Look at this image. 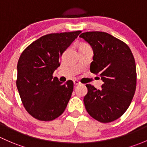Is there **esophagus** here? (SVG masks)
Segmentation results:
<instances>
[{"mask_svg": "<svg viewBox=\"0 0 147 147\" xmlns=\"http://www.w3.org/2000/svg\"><path fill=\"white\" fill-rule=\"evenodd\" d=\"M74 84L75 85V86H78V85L81 84V83H80L78 81H77V80H74Z\"/></svg>", "mask_w": 147, "mask_h": 147, "instance_id": "esophagus-1", "label": "esophagus"}]
</instances>
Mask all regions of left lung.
Masks as SVG:
<instances>
[{
    "mask_svg": "<svg viewBox=\"0 0 147 147\" xmlns=\"http://www.w3.org/2000/svg\"><path fill=\"white\" fill-rule=\"evenodd\" d=\"M79 37L93 49L90 71L103 82L100 90L86 84L85 107L96 120L113 122L126 112L135 93L137 70L133 54L125 42L108 33L87 32Z\"/></svg>",
    "mask_w": 147,
    "mask_h": 147,
    "instance_id": "1",
    "label": "left lung"
}]
</instances>
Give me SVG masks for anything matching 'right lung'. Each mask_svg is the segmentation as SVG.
Returning a JSON list of instances; mask_svg holds the SVG:
<instances>
[{"mask_svg":"<svg viewBox=\"0 0 147 147\" xmlns=\"http://www.w3.org/2000/svg\"><path fill=\"white\" fill-rule=\"evenodd\" d=\"M81 31L42 36L25 49L18 60L17 88L24 107L33 117L51 121L66 109L74 90L73 81L64 84L53 77L60 57Z\"/></svg>","mask_w":147,"mask_h":147,"instance_id":"obj_1","label":"right lung"}]
</instances>
